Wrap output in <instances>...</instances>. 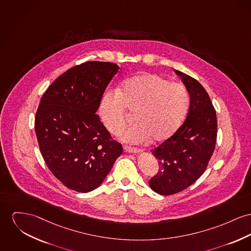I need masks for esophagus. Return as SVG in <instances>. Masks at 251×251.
I'll return each instance as SVG.
<instances>
[{
  "mask_svg": "<svg viewBox=\"0 0 251 251\" xmlns=\"http://www.w3.org/2000/svg\"><path fill=\"white\" fill-rule=\"evenodd\" d=\"M125 151L126 152H129V153H138L140 152L141 150L140 149H137V148H131V147H128V146H125Z\"/></svg>",
  "mask_w": 251,
  "mask_h": 251,
  "instance_id": "obj_1",
  "label": "esophagus"
}]
</instances>
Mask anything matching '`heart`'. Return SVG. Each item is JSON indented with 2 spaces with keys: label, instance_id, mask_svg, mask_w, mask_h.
Returning a JSON list of instances; mask_svg holds the SVG:
<instances>
[{
  "label": "heart",
  "instance_id": "b5f03b06",
  "mask_svg": "<svg viewBox=\"0 0 251 251\" xmlns=\"http://www.w3.org/2000/svg\"><path fill=\"white\" fill-rule=\"evenodd\" d=\"M189 96L185 86L170 83L158 74H142L125 81L119 90L107 91L100 100V119L105 128L117 134L126 123V108L136 124L121 134L131 144L167 140L184 121Z\"/></svg>",
  "mask_w": 251,
  "mask_h": 251
}]
</instances>
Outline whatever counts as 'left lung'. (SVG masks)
<instances>
[{
  "mask_svg": "<svg viewBox=\"0 0 251 251\" xmlns=\"http://www.w3.org/2000/svg\"><path fill=\"white\" fill-rule=\"evenodd\" d=\"M175 73L188 91L190 104L184 124L151 151L159 171L149 184L161 195L178 193L194 184L207 167L217 139L216 111L207 92L194 78L179 70Z\"/></svg>",
  "mask_w": 251,
  "mask_h": 251,
  "instance_id": "8db88e82",
  "label": "left lung"
}]
</instances>
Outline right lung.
<instances>
[{
	"label": "right lung",
	"instance_id": "obj_1",
	"mask_svg": "<svg viewBox=\"0 0 251 251\" xmlns=\"http://www.w3.org/2000/svg\"><path fill=\"white\" fill-rule=\"evenodd\" d=\"M119 69L116 64L94 61L71 67L41 99L35 116L40 151L53 175L72 190L97 188L123 153L96 114Z\"/></svg>",
	"mask_w": 251,
	"mask_h": 251
}]
</instances>
